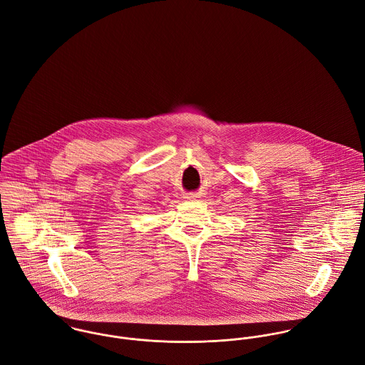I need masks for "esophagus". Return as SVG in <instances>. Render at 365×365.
Here are the masks:
<instances>
[{
  "instance_id": "esophagus-1",
  "label": "esophagus",
  "mask_w": 365,
  "mask_h": 365,
  "mask_svg": "<svg viewBox=\"0 0 365 365\" xmlns=\"http://www.w3.org/2000/svg\"><path fill=\"white\" fill-rule=\"evenodd\" d=\"M185 198H187L188 201H195V200H198V198H200V194H195V192H192V194H188Z\"/></svg>"
}]
</instances>
